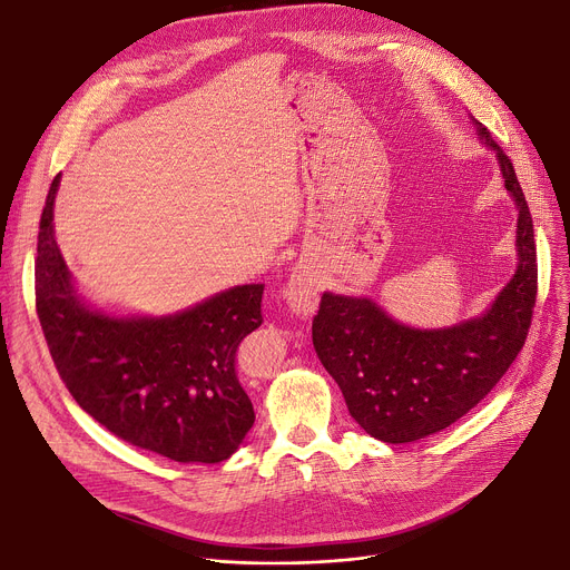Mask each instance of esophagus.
I'll return each instance as SVG.
<instances>
[{
	"mask_svg": "<svg viewBox=\"0 0 570 570\" xmlns=\"http://www.w3.org/2000/svg\"><path fill=\"white\" fill-rule=\"evenodd\" d=\"M321 288H323V282L312 268L295 266V271L286 284V291H284V297H286V304L291 312L297 316H304V318L312 316L318 306Z\"/></svg>",
	"mask_w": 570,
	"mask_h": 570,
	"instance_id": "34e87169",
	"label": "esophagus"
}]
</instances>
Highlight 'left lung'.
I'll return each instance as SVG.
<instances>
[{
    "instance_id": "obj_1",
    "label": "left lung",
    "mask_w": 570,
    "mask_h": 570,
    "mask_svg": "<svg viewBox=\"0 0 570 570\" xmlns=\"http://www.w3.org/2000/svg\"><path fill=\"white\" fill-rule=\"evenodd\" d=\"M495 151L519 206V266L487 312L445 330H413L368 297L323 293L312 325L316 354L343 391L350 416L384 443L436 434L484 400L525 345L537 302V243L530 206L511 159Z\"/></svg>"
}]
</instances>
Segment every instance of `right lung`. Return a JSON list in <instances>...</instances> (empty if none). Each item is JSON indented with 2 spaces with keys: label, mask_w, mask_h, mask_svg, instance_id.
Here are the masks:
<instances>
[{
  "label": "right lung",
  "mask_w": 570,
  "mask_h": 570,
  "mask_svg": "<svg viewBox=\"0 0 570 570\" xmlns=\"http://www.w3.org/2000/svg\"><path fill=\"white\" fill-rule=\"evenodd\" d=\"M59 179L40 216L36 312L63 384L99 425L136 448L184 463L225 461L254 423L236 350L264 323V284L234 286L166 318L92 312L55 240Z\"/></svg>",
  "instance_id": "add662e5"
}]
</instances>
